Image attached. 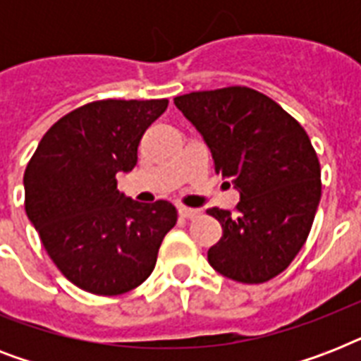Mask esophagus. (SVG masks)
<instances>
[{"label":"esophagus","instance_id":"1","mask_svg":"<svg viewBox=\"0 0 361 361\" xmlns=\"http://www.w3.org/2000/svg\"><path fill=\"white\" fill-rule=\"evenodd\" d=\"M178 214H180V217H183V219H192V217H197L200 212L195 208H187V206H180L178 208Z\"/></svg>","mask_w":361,"mask_h":361}]
</instances>
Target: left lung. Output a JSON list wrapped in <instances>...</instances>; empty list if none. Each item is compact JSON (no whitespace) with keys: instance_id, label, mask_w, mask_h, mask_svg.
Masks as SVG:
<instances>
[{"instance_id":"1","label":"left lung","mask_w":361,"mask_h":361,"mask_svg":"<svg viewBox=\"0 0 361 361\" xmlns=\"http://www.w3.org/2000/svg\"><path fill=\"white\" fill-rule=\"evenodd\" d=\"M174 104L202 135L215 172L240 192L236 215L208 209L223 226L209 266L247 285L274 279L303 247L320 202V164L307 133L245 86L187 93Z\"/></svg>"}]
</instances>
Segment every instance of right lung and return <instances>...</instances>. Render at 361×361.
Masks as SVG:
<instances>
[{
    "mask_svg": "<svg viewBox=\"0 0 361 361\" xmlns=\"http://www.w3.org/2000/svg\"><path fill=\"white\" fill-rule=\"evenodd\" d=\"M166 106V99L84 104L47 130L27 163L25 214L48 257L82 290L118 296L142 285L178 221L170 202H136L116 181L135 169L142 135Z\"/></svg>",
    "mask_w": 361,
    "mask_h": 361,
    "instance_id": "right-lung-1",
    "label": "right lung"
}]
</instances>
